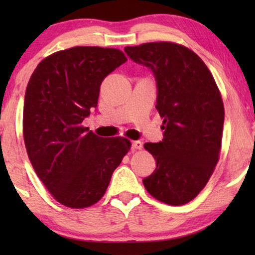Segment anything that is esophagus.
Returning <instances> with one entry per match:
<instances>
[{"instance_id":"34e87169","label":"esophagus","mask_w":255,"mask_h":255,"mask_svg":"<svg viewBox=\"0 0 255 255\" xmlns=\"http://www.w3.org/2000/svg\"><path fill=\"white\" fill-rule=\"evenodd\" d=\"M141 147H142V142L141 141H139V140L132 141V144H131L132 149H140Z\"/></svg>"}]
</instances>
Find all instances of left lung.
<instances>
[{"mask_svg": "<svg viewBox=\"0 0 255 255\" xmlns=\"http://www.w3.org/2000/svg\"><path fill=\"white\" fill-rule=\"evenodd\" d=\"M135 64L149 68L156 82V110L163 139L146 142L156 168L146 190L169 205L186 204L205 187L218 161L224 106L214 76L196 53L160 41L127 46Z\"/></svg>", "mask_w": 255, "mask_h": 255, "instance_id": "8db88e82", "label": "left lung"}]
</instances>
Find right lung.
Here are the masks:
<instances>
[{"mask_svg": "<svg viewBox=\"0 0 255 255\" xmlns=\"http://www.w3.org/2000/svg\"><path fill=\"white\" fill-rule=\"evenodd\" d=\"M116 48L76 46L39 62L24 97L23 133L34 172L59 203L99 202L131 147L125 138L99 137L81 123L97 107L101 83L127 62Z\"/></svg>", "mask_w": 255, "mask_h": 255, "instance_id": "add662e5", "label": "right lung"}]
</instances>
